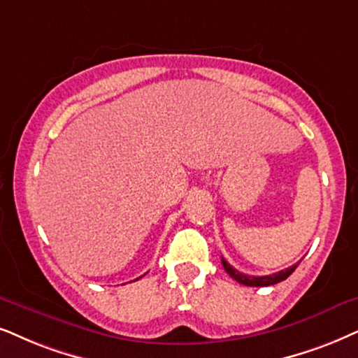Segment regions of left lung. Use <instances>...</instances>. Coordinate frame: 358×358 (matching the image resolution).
<instances>
[{
    "mask_svg": "<svg viewBox=\"0 0 358 358\" xmlns=\"http://www.w3.org/2000/svg\"><path fill=\"white\" fill-rule=\"evenodd\" d=\"M221 262H223L226 273L231 275L234 280H238L239 284H244V286H251V287H262V286H273V284H278V282H280V280L287 279L289 275L294 273V269L297 268V264H299V262H297V264L291 266V268L279 271V273H275V274H269V275H250V274L239 273V271L234 269L231 264H228V262H226V259H221Z\"/></svg>",
    "mask_w": 358,
    "mask_h": 358,
    "instance_id": "1",
    "label": "left lung"
}]
</instances>
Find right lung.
I'll list each match as a JSON object with an SVG mask.
<instances>
[{
    "label": "right lung",
    "instance_id": "right-lung-1",
    "mask_svg": "<svg viewBox=\"0 0 358 358\" xmlns=\"http://www.w3.org/2000/svg\"><path fill=\"white\" fill-rule=\"evenodd\" d=\"M135 280H137V279H135Z\"/></svg>",
    "mask_w": 358,
    "mask_h": 358
}]
</instances>
